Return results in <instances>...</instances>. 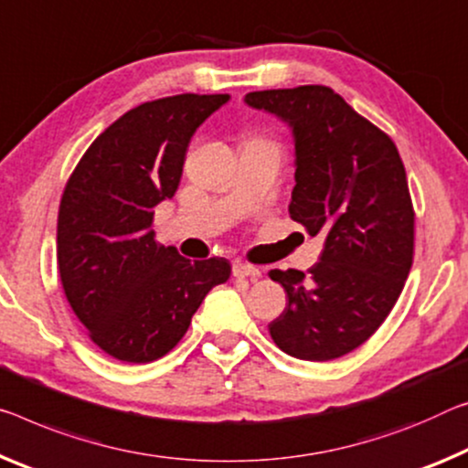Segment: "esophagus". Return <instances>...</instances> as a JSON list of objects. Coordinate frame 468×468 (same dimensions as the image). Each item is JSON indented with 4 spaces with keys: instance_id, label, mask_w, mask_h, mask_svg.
<instances>
[{
    "instance_id": "34e87169",
    "label": "esophagus",
    "mask_w": 468,
    "mask_h": 468,
    "mask_svg": "<svg viewBox=\"0 0 468 468\" xmlns=\"http://www.w3.org/2000/svg\"><path fill=\"white\" fill-rule=\"evenodd\" d=\"M233 277L237 279H258L261 277V271L256 269V266L246 264V262H235L233 264Z\"/></svg>"
}]
</instances>
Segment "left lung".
Here are the masks:
<instances>
[{
    "mask_svg": "<svg viewBox=\"0 0 468 468\" xmlns=\"http://www.w3.org/2000/svg\"><path fill=\"white\" fill-rule=\"evenodd\" d=\"M246 101L293 129L289 217L324 235L321 261L308 272H269L287 293L271 337L293 358H339L381 327L410 272L414 206L404 162L388 133L331 87L266 89Z\"/></svg>",
    "mask_w": 468,
    "mask_h": 468,
    "instance_id": "8db88e82",
    "label": "left lung"
}]
</instances>
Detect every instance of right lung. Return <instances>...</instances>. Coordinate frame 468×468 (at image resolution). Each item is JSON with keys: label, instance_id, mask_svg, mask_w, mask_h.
I'll use <instances>...</instances> for the list:
<instances>
[{"label": "right lung", "instance_id": "add662e5", "mask_svg": "<svg viewBox=\"0 0 468 468\" xmlns=\"http://www.w3.org/2000/svg\"><path fill=\"white\" fill-rule=\"evenodd\" d=\"M227 93H181L124 112L87 147L58 210V272L89 339L145 365L179 344L199 303L225 283V258L187 261L155 241L154 207L179 187L196 129Z\"/></svg>", "mask_w": 468, "mask_h": 468}]
</instances>
